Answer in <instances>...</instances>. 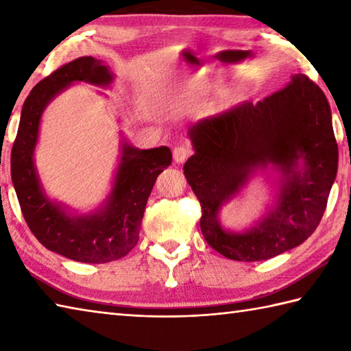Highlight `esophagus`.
<instances>
[{"label":"esophagus","mask_w":351,"mask_h":351,"mask_svg":"<svg viewBox=\"0 0 351 351\" xmlns=\"http://www.w3.org/2000/svg\"><path fill=\"white\" fill-rule=\"evenodd\" d=\"M191 154H193V150H191L190 146H185V144H181V146H176L173 149V160L176 162H184L189 156H191Z\"/></svg>","instance_id":"obj_1"}]
</instances>
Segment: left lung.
Segmentation results:
<instances>
[{
	"label": "left lung",
	"instance_id": "left-lung-1",
	"mask_svg": "<svg viewBox=\"0 0 351 351\" xmlns=\"http://www.w3.org/2000/svg\"><path fill=\"white\" fill-rule=\"evenodd\" d=\"M196 154L184 175L201 204V231L213 250L258 262L298 246L317 230L338 171V144L322 89L304 74L254 105L242 103L190 129ZM303 159L305 170L293 171ZM274 163L287 182L279 204L243 235L226 233L217 213L254 169Z\"/></svg>",
	"mask_w": 351,
	"mask_h": 351
}]
</instances>
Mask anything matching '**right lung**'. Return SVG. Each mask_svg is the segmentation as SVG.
Instances as JSON below:
<instances>
[{"mask_svg":"<svg viewBox=\"0 0 351 351\" xmlns=\"http://www.w3.org/2000/svg\"><path fill=\"white\" fill-rule=\"evenodd\" d=\"M75 80L108 85L112 75L101 60L85 56L62 65L32 89L12 147V181L27 225L47 250L75 262L108 263L125 257L138 242L149 195L158 175L170 166L171 152L166 146L138 150L125 144L106 207L89 216H66L40 190L33 150L44 108Z\"/></svg>","mask_w":351,"mask_h":351,"instance_id":"right-lung-1","label":"right lung"}]
</instances>
